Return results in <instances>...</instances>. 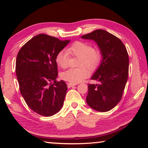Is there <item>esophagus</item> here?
<instances>
[{
	"label": "esophagus",
	"instance_id": "34e87169",
	"mask_svg": "<svg viewBox=\"0 0 148 148\" xmlns=\"http://www.w3.org/2000/svg\"><path fill=\"white\" fill-rule=\"evenodd\" d=\"M77 86V84H73V83H68V84H67V86H68V87H72L73 86Z\"/></svg>",
	"mask_w": 148,
	"mask_h": 148
}]
</instances>
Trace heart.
I'll use <instances>...</instances> for the list:
<instances>
[{
	"mask_svg": "<svg viewBox=\"0 0 148 148\" xmlns=\"http://www.w3.org/2000/svg\"><path fill=\"white\" fill-rule=\"evenodd\" d=\"M79 57L77 68H71L62 72V78L71 83H78L88 76L89 71L84 65L90 69L98 66L101 60V54L97 49L92 47L88 42L76 41L66 50H61L57 53L56 61L62 69L68 67L71 56Z\"/></svg>",
	"mask_w": 148,
	"mask_h": 148,
	"instance_id": "heart-1",
	"label": "heart"
}]
</instances>
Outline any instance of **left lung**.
I'll return each mask as SVG.
<instances>
[{
    "label": "left lung",
    "instance_id": "8db88e82",
    "mask_svg": "<svg viewBox=\"0 0 148 148\" xmlns=\"http://www.w3.org/2000/svg\"><path fill=\"white\" fill-rule=\"evenodd\" d=\"M97 42L103 57L101 64L88 85L87 103L97 111L108 112L121 101L129 74V59L122 41L104 30H95L82 36Z\"/></svg>",
    "mask_w": 148,
    "mask_h": 148
}]
</instances>
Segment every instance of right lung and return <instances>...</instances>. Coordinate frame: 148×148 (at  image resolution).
Returning <instances> with one entry per match:
<instances>
[{
	"label": "right lung",
	"mask_w": 148,
	"mask_h": 148,
	"mask_svg": "<svg viewBox=\"0 0 148 148\" xmlns=\"http://www.w3.org/2000/svg\"><path fill=\"white\" fill-rule=\"evenodd\" d=\"M40 34L25 44L17 53L16 72L20 92L32 111L45 117L57 113L63 104L66 83L57 81L56 56L69 43Z\"/></svg>",
	"instance_id": "obj_1"
}]
</instances>
